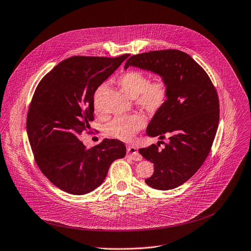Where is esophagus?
Masks as SVG:
<instances>
[{
	"label": "esophagus",
	"mask_w": 251,
	"mask_h": 251,
	"mask_svg": "<svg viewBox=\"0 0 251 251\" xmlns=\"http://www.w3.org/2000/svg\"><path fill=\"white\" fill-rule=\"evenodd\" d=\"M127 157L132 159L133 161H142V156L140 155V152L138 151V149L134 147H127Z\"/></svg>",
	"instance_id": "esophagus-1"
}]
</instances>
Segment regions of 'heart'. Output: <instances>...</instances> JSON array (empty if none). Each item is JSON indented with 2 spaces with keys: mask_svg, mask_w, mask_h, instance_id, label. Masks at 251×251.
I'll return each mask as SVG.
<instances>
[{
  "mask_svg": "<svg viewBox=\"0 0 251 251\" xmlns=\"http://www.w3.org/2000/svg\"><path fill=\"white\" fill-rule=\"evenodd\" d=\"M120 86L131 98L142 109L156 113L166 103L169 95V84L164 77L151 80L148 74L140 70H128L119 78ZM105 85H100L94 95V108L100 111V98ZM146 120L142 114L134 113L126 117L115 118L106 126L109 137L125 142H129L136 133L144 127Z\"/></svg>",
  "mask_w": 251,
  "mask_h": 251,
  "instance_id": "b5f03b06",
  "label": "heart"
}]
</instances>
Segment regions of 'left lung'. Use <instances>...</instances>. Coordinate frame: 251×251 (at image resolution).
<instances>
[{
  "instance_id": "8db88e82",
  "label": "left lung",
  "mask_w": 251,
  "mask_h": 251,
  "mask_svg": "<svg viewBox=\"0 0 251 251\" xmlns=\"http://www.w3.org/2000/svg\"><path fill=\"white\" fill-rule=\"evenodd\" d=\"M129 66L158 73L169 84L165 105L147 127L150 137L169 141L163 149L160 141L139 151L155 168L147 185L157 190L177 188L195 174L211 151L219 123L216 88L206 71L180 50L132 55L125 68Z\"/></svg>"
}]
</instances>
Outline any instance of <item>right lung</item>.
<instances>
[{
    "mask_svg": "<svg viewBox=\"0 0 251 251\" xmlns=\"http://www.w3.org/2000/svg\"><path fill=\"white\" fill-rule=\"evenodd\" d=\"M128 56L70 57L35 89L27 114L34 159L47 179L69 194H87L100 186L111 163L126 156L119 140L105 139L87 149L79 137L90 133L95 90Z\"/></svg>",
    "mask_w": 251,
    "mask_h": 251,
    "instance_id": "add662e5",
    "label": "right lung"
}]
</instances>
